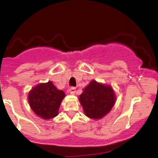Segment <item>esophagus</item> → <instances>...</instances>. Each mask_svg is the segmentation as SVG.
Returning a JSON list of instances; mask_svg holds the SVG:
<instances>
[{"mask_svg": "<svg viewBox=\"0 0 158 158\" xmlns=\"http://www.w3.org/2000/svg\"><path fill=\"white\" fill-rule=\"evenodd\" d=\"M69 91H70V94L73 95V94H75V93H76V88H74V87H72V88H70V89H69Z\"/></svg>", "mask_w": 158, "mask_h": 158, "instance_id": "esophagus-1", "label": "esophagus"}]
</instances>
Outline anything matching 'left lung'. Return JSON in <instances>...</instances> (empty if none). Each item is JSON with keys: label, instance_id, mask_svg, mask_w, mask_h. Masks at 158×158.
Listing matches in <instances>:
<instances>
[{"label": "left lung", "instance_id": "1", "mask_svg": "<svg viewBox=\"0 0 158 158\" xmlns=\"http://www.w3.org/2000/svg\"><path fill=\"white\" fill-rule=\"evenodd\" d=\"M85 114L89 118L98 119L108 114L114 106L116 96L111 86L92 80L79 96Z\"/></svg>", "mask_w": 158, "mask_h": 158}]
</instances>
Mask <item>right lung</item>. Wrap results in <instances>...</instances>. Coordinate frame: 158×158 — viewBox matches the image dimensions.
Wrapping results in <instances>:
<instances>
[{
  "label": "right lung",
  "mask_w": 158,
  "mask_h": 158,
  "mask_svg": "<svg viewBox=\"0 0 158 158\" xmlns=\"http://www.w3.org/2000/svg\"><path fill=\"white\" fill-rule=\"evenodd\" d=\"M64 97V91L58 90L50 81L32 88L28 95V102L36 115L49 119L58 115L59 106Z\"/></svg>",
  "instance_id": "obj_1"
}]
</instances>
